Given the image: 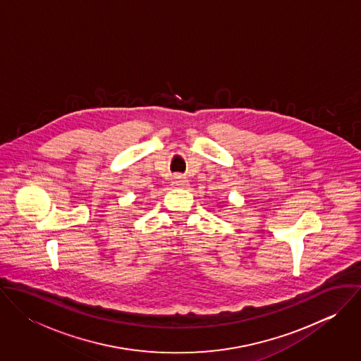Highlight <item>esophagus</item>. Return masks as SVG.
I'll use <instances>...</instances> for the list:
<instances>
[{
  "label": "esophagus",
  "instance_id": "1",
  "mask_svg": "<svg viewBox=\"0 0 361 361\" xmlns=\"http://www.w3.org/2000/svg\"><path fill=\"white\" fill-rule=\"evenodd\" d=\"M172 185L176 186V188H185V186L188 185V179L183 178V176H180V175H176V176L173 178V180H172Z\"/></svg>",
  "mask_w": 361,
  "mask_h": 361
}]
</instances>
